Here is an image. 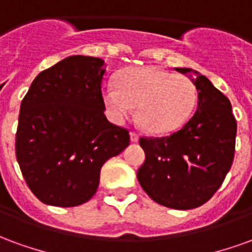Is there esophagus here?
Here are the masks:
<instances>
[{
    "label": "esophagus",
    "instance_id": "1",
    "mask_svg": "<svg viewBox=\"0 0 252 252\" xmlns=\"http://www.w3.org/2000/svg\"><path fill=\"white\" fill-rule=\"evenodd\" d=\"M131 140L132 142H137V140H139V133H137V132H131Z\"/></svg>",
    "mask_w": 252,
    "mask_h": 252
}]
</instances>
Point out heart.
<instances>
[{
    "label": "heart",
    "instance_id": "b5f03b06",
    "mask_svg": "<svg viewBox=\"0 0 252 252\" xmlns=\"http://www.w3.org/2000/svg\"><path fill=\"white\" fill-rule=\"evenodd\" d=\"M108 115L123 123L137 108V121L150 133L164 135L189 120L197 102L194 83L185 75L157 67H132L121 72L116 85L102 89Z\"/></svg>",
    "mask_w": 252,
    "mask_h": 252
}]
</instances>
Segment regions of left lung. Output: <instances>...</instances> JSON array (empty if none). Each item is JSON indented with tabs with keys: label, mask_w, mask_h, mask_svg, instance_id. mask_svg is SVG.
Listing matches in <instances>:
<instances>
[{
	"label": "left lung",
	"mask_w": 252,
	"mask_h": 252,
	"mask_svg": "<svg viewBox=\"0 0 252 252\" xmlns=\"http://www.w3.org/2000/svg\"><path fill=\"white\" fill-rule=\"evenodd\" d=\"M188 74L190 68H175ZM191 79L197 110L180 131L163 137H140L146 160L137 180L155 202L193 209L211 200L231 169L236 120L229 99L197 71Z\"/></svg>",
	"instance_id": "left-lung-1"
}]
</instances>
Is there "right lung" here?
<instances>
[{"instance_id": "obj_1", "label": "right lung", "mask_w": 252, "mask_h": 252, "mask_svg": "<svg viewBox=\"0 0 252 252\" xmlns=\"http://www.w3.org/2000/svg\"><path fill=\"white\" fill-rule=\"evenodd\" d=\"M104 61L74 55L41 71L21 101L16 158L31 191L47 205L77 206L97 191L102 164L129 144L108 121Z\"/></svg>"}]
</instances>
